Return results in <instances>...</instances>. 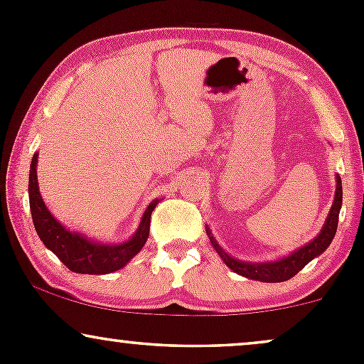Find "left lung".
<instances>
[{
  "mask_svg": "<svg viewBox=\"0 0 364 364\" xmlns=\"http://www.w3.org/2000/svg\"><path fill=\"white\" fill-rule=\"evenodd\" d=\"M342 205V181L337 176V190H336V198H333V205L330 208L328 219L325 220L323 229L320 231V235L303 246L301 250L289 255L287 258H282L279 262H270V263H245L235 258L229 257L228 253L220 250V246L217 245V241L210 235V241L217 250V253L220 255V258L225 262V265L231 270H235L236 274L243 275V277L253 279V281H262V282H284L289 281L291 277H294L299 270L303 269L306 263H310L313 258L318 257L321 252L328 248V245L332 243L333 236H336L337 224H339V212ZM207 232H210L207 229Z\"/></svg>",
  "mask_w": 364,
  "mask_h": 364,
  "instance_id": "obj_1",
  "label": "left lung"
}]
</instances>
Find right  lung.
<instances>
[{
	"label": "right lung",
	"instance_id": "obj_1",
	"mask_svg": "<svg viewBox=\"0 0 364 364\" xmlns=\"http://www.w3.org/2000/svg\"><path fill=\"white\" fill-rule=\"evenodd\" d=\"M37 154L32 157L28 174V202H31L32 223L41 241L56 255L60 260L77 274H109L121 269L144 248L150 231V215L156 203H150L145 210L139 231L123 245H99L77 232L66 231L44 205L37 186Z\"/></svg>",
	"mask_w": 364,
	"mask_h": 364
}]
</instances>
